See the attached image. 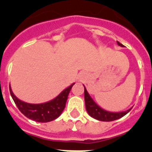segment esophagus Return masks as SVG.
I'll return each mask as SVG.
<instances>
[{
    "label": "esophagus",
    "instance_id": "obj_1",
    "mask_svg": "<svg viewBox=\"0 0 152 152\" xmlns=\"http://www.w3.org/2000/svg\"><path fill=\"white\" fill-rule=\"evenodd\" d=\"M84 78H85V75H84V74L80 73V75H79V79H80V80H83Z\"/></svg>",
    "mask_w": 152,
    "mask_h": 152
}]
</instances>
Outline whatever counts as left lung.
<instances>
[{"instance_id": "8db88e82", "label": "left lung", "mask_w": 152, "mask_h": 152, "mask_svg": "<svg viewBox=\"0 0 152 152\" xmlns=\"http://www.w3.org/2000/svg\"><path fill=\"white\" fill-rule=\"evenodd\" d=\"M117 44L120 45L121 47H124L123 44L117 41ZM84 100H85V107L86 110L88 111V114L91 117L94 119H96L97 120L103 122H110L113 121V120H116L118 119H120L125 115L128 113L132 108L129 109L126 111H123V112H118V113H113V112H109V111L103 110L100 107L96 104L94 100H93L90 94H88V91L86 89L85 86L84 85Z\"/></svg>"}]
</instances>
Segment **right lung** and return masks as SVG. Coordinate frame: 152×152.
Instances as JSON below:
<instances>
[{"label":"right lung","instance_id":"add662e5","mask_svg":"<svg viewBox=\"0 0 152 152\" xmlns=\"http://www.w3.org/2000/svg\"><path fill=\"white\" fill-rule=\"evenodd\" d=\"M75 83L61 91L52 100L42 103H29L22 101L14 95L10 85V92L13 101L24 116L38 123H48L57 119L64 110L69 92Z\"/></svg>","mask_w":152,"mask_h":152}]
</instances>
